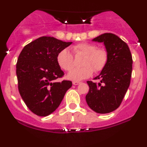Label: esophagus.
<instances>
[{
  "mask_svg": "<svg viewBox=\"0 0 147 147\" xmlns=\"http://www.w3.org/2000/svg\"><path fill=\"white\" fill-rule=\"evenodd\" d=\"M81 84L80 82H76V81L72 82V84H73V85H79V84Z\"/></svg>",
  "mask_w": 147,
  "mask_h": 147,
  "instance_id": "esophagus-1",
  "label": "esophagus"
}]
</instances>
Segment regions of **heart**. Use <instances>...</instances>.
<instances>
[{"instance_id":"b5f03b06","label":"heart","mask_w":147,"mask_h":147,"mask_svg":"<svg viewBox=\"0 0 147 147\" xmlns=\"http://www.w3.org/2000/svg\"><path fill=\"white\" fill-rule=\"evenodd\" d=\"M72 50L75 54L84 55L82 60V68L72 69L67 75V77L72 81H81L88 78L96 72L102 71L108 61L109 55L107 50L103 48H97L92 43L82 42L74 45ZM57 62L59 66L64 70L69 71L73 68L74 60L72 54L65 48L59 52L57 56Z\"/></svg>"}]
</instances>
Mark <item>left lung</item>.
Returning a JSON list of instances; mask_svg holds the SVG:
<instances>
[{
	"mask_svg": "<svg viewBox=\"0 0 147 147\" xmlns=\"http://www.w3.org/2000/svg\"><path fill=\"white\" fill-rule=\"evenodd\" d=\"M92 41L104 43L109 58L104 68L95 78L100 82H87L89 91L86 100L95 112L109 113L119 107L129 88L132 56L128 45L112 33L102 34Z\"/></svg>",
	"mask_w": 147,
	"mask_h": 147,
	"instance_id": "left-lung-1",
	"label": "left lung"
}]
</instances>
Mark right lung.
Returning <instances> with one entry per match:
<instances>
[{
    "mask_svg": "<svg viewBox=\"0 0 147 147\" xmlns=\"http://www.w3.org/2000/svg\"><path fill=\"white\" fill-rule=\"evenodd\" d=\"M72 42L42 36L23 48L16 63L18 90L22 99L36 115H49L60 105L72 82H56L64 73L57 62L61 50Z\"/></svg>",
    "mask_w": 147,
    "mask_h": 147,
    "instance_id": "obj_1",
    "label": "right lung"
}]
</instances>
